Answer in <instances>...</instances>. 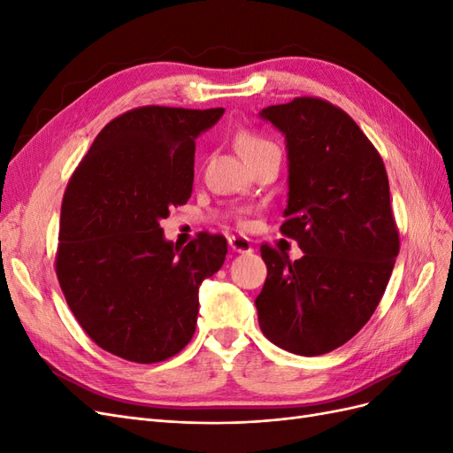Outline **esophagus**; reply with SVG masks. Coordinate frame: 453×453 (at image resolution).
<instances>
[{"instance_id":"obj_1","label":"esophagus","mask_w":453,"mask_h":453,"mask_svg":"<svg viewBox=\"0 0 453 453\" xmlns=\"http://www.w3.org/2000/svg\"><path fill=\"white\" fill-rule=\"evenodd\" d=\"M228 245H230V250L236 253H251L253 251L251 240L248 236H230Z\"/></svg>"}]
</instances>
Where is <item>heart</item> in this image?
<instances>
[{
    "label": "heart",
    "instance_id": "heart-1",
    "mask_svg": "<svg viewBox=\"0 0 453 453\" xmlns=\"http://www.w3.org/2000/svg\"><path fill=\"white\" fill-rule=\"evenodd\" d=\"M236 147L242 153V157L248 160L251 166L255 162L263 160L266 157L272 155H280V147L273 143L270 138H266L265 134L250 130V128H243L236 134Z\"/></svg>",
    "mask_w": 453,
    "mask_h": 453
}]
</instances>
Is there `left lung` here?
Listing matches in <instances>:
<instances>
[{
    "mask_svg": "<svg viewBox=\"0 0 453 453\" xmlns=\"http://www.w3.org/2000/svg\"><path fill=\"white\" fill-rule=\"evenodd\" d=\"M283 132L289 202L281 234L291 260L260 245L268 276L255 306L263 334L296 355L346 344L372 318L399 255L389 181L376 147L346 111L300 96L260 111Z\"/></svg>",
    "mask_w": 453,
    "mask_h": 453,
    "instance_id": "obj_1",
    "label": "left lung"
}]
</instances>
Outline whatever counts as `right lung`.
Wrapping results in <instances>:
<instances>
[{"instance_id":"right-lung-1","label":"right lung","mask_w":453,"mask_h":453,"mask_svg":"<svg viewBox=\"0 0 453 453\" xmlns=\"http://www.w3.org/2000/svg\"><path fill=\"white\" fill-rule=\"evenodd\" d=\"M225 113L143 105L107 122L67 181L57 250L65 303L102 349L160 363L195 334L198 289L223 266L226 240L177 250L160 219L193 193L196 138Z\"/></svg>"}]
</instances>
